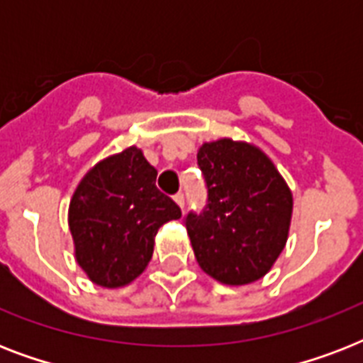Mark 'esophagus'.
Returning <instances> with one entry per match:
<instances>
[{"label": "esophagus", "mask_w": 363, "mask_h": 363, "mask_svg": "<svg viewBox=\"0 0 363 363\" xmlns=\"http://www.w3.org/2000/svg\"><path fill=\"white\" fill-rule=\"evenodd\" d=\"M173 199H175V203L179 205L181 209H184V194H182V192L175 194V196H173Z\"/></svg>", "instance_id": "34e87169"}]
</instances>
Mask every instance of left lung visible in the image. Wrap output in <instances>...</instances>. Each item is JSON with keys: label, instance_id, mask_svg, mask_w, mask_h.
Returning a JSON list of instances; mask_svg holds the SVG:
<instances>
[{"label": "left lung", "instance_id": "8db88e82", "mask_svg": "<svg viewBox=\"0 0 363 363\" xmlns=\"http://www.w3.org/2000/svg\"><path fill=\"white\" fill-rule=\"evenodd\" d=\"M207 203L184 226L199 267L224 284L262 279L286 245L292 192L259 148L232 139L198 152Z\"/></svg>", "mask_w": 363, "mask_h": 363}]
</instances>
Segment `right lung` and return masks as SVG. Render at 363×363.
I'll list each match as a JSON object with an SVG mask.
<instances>
[{"instance_id": "1", "label": "right lung", "mask_w": 363, "mask_h": 363, "mask_svg": "<svg viewBox=\"0 0 363 363\" xmlns=\"http://www.w3.org/2000/svg\"><path fill=\"white\" fill-rule=\"evenodd\" d=\"M156 175L141 150L130 147L99 162L73 194L77 262L99 286H124L141 275L158 228L181 218V207L156 188Z\"/></svg>"}]
</instances>
